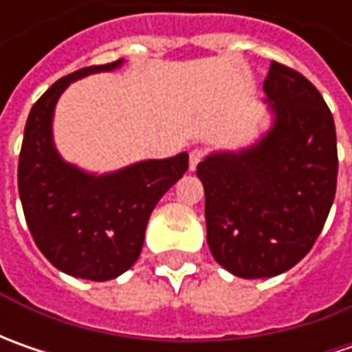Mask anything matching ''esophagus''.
Segmentation results:
<instances>
[{
  "label": "esophagus",
  "instance_id": "obj_1",
  "mask_svg": "<svg viewBox=\"0 0 352 352\" xmlns=\"http://www.w3.org/2000/svg\"><path fill=\"white\" fill-rule=\"evenodd\" d=\"M204 156H206V153L201 148H192L190 151V170H196L197 164L204 160Z\"/></svg>",
  "mask_w": 352,
  "mask_h": 352
}]
</instances>
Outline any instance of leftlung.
<instances>
[{
    "label": "left lung",
    "instance_id": "8db88e82",
    "mask_svg": "<svg viewBox=\"0 0 352 352\" xmlns=\"http://www.w3.org/2000/svg\"><path fill=\"white\" fill-rule=\"evenodd\" d=\"M274 125L239 153L197 164L208 245L239 278H270L300 263L321 233L337 188L335 121L318 88L270 62L264 80Z\"/></svg>",
    "mask_w": 352,
    "mask_h": 352
}]
</instances>
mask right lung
I'll list each match as a JSON object with an SVG mask.
<instances>
[{
	"label": "right lung",
	"mask_w": 352,
	"mask_h": 352,
	"mask_svg": "<svg viewBox=\"0 0 352 352\" xmlns=\"http://www.w3.org/2000/svg\"><path fill=\"white\" fill-rule=\"evenodd\" d=\"M123 60L76 70L36 100L21 144L19 197L36 247L58 270L86 280H111L139 258L158 199L188 170V155L142 160L111 174H88L64 162L52 142V116L70 82L109 72Z\"/></svg>",
	"instance_id": "add662e5"
}]
</instances>
